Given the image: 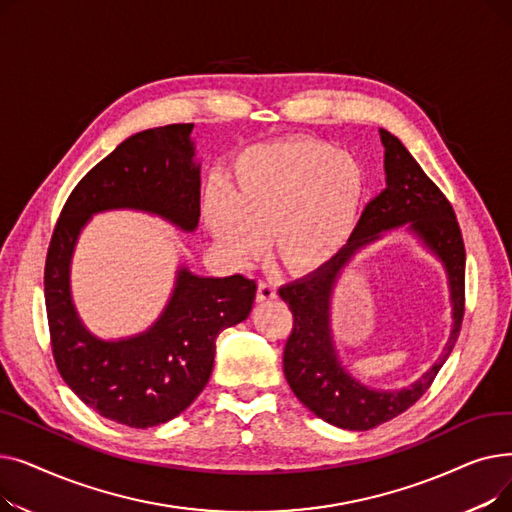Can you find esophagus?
Segmentation results:
<instances>
[{"instance_id": "obj_1", "label": "esophagus", "mask_w": 512, "mask_h": 512, "mask_svg": "<svg viewBox=\"0 0 512 512\" xmlns=\"http://www.w3.org/2000/svg\"><path fill=\"white\" fill-rule=\"evenodd\" d=\"M278 297L276 286L272 282H259L257 286V301L259 303H267V301H274Z\"/></svg>"}]
</instances>
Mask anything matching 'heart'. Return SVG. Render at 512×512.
<instances>
[{"label":"heart","instance_id":"b5f03b06","mask_svg":"<svg viewBox=\"0 0 512 512\" xmlns=\"http://www.w3.org/2000/svg\"><path fill=\"white\" fill-rule=\"evenodd\" d=\"M363 195L365 172L357 159L328 143L288 139L242 153L230 191L209 188L203 220L232 261H251L270 234L274 259L305 276L344 251Z\"/></svg>","mask_w":512,"mask_h":512}]
</instances>
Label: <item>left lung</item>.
Instances as JSON below:
<instances>
[{
	"mask_svg": "<svg viewBox=\"0 0 512 512\" xmlns=\"http://www.w3.org/2000/svg\"><path fill=\"white\" fill-rule=\"evenodd\" d=\"M380 139L386 188L365 207L344 251L324 270L280 288V297L294 317L282 359L286 382L315 417L351 432H365L415 405L450 357L465 313V245L454 211L394 134L380 128ZM396 227L411 233L443 265L453 324L441 359L417 383L380 391L359 383L341 363L331 326V301L352 259Z\"/></svg>",
	"mask_w": 512,
	"mask_h": 512,
	"instance_id": "obj_1",
	"label": "left lung"
}]
</instances>
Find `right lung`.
I'll return each instance as SVG.
<instances>
[{
	"instance_id": "add662e5",
	"label": "right lung",
	"mask_w": 512,
	"mask_h": 512,
	"mask_svg": "<svg viewBox=\"0 0 512 512\" xmlns=\"http://www.w3.org/2000/svg\"><path fill=\"white\" fill-rule=\"evenodd\" d=\"M193 124L132 134L78 182L68 197L45 261L51 346L68 388L101 417L161 425L193 405L209 382L215 338L245 321L257 284L240 274L207 278L178 263L168 303L137 334L103 338L80 317L72 297V257L91 218L141 211L193 234L201 215V161Z\"/></svg>"
}]
</instances>
